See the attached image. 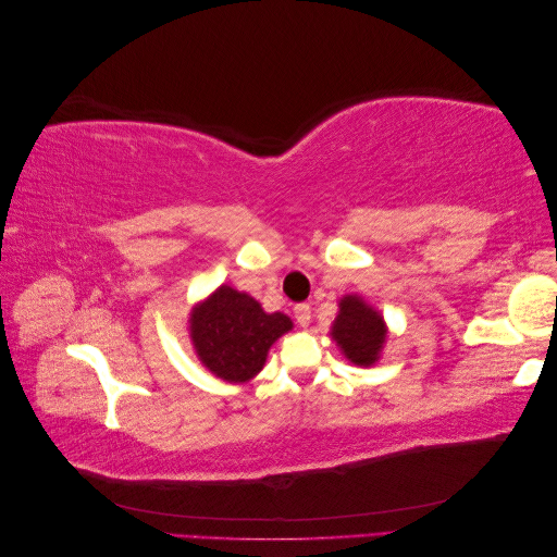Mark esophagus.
Segmentation results:
<instances>
[{
	"mask_svg": "<svg viewBox=\"0 0 557 557\" xmlns=\"http://www.w3.org/2000/svg\"><path fill=\"white\" fill-rule=\"evenodd\" d=\"M295 318H297V323L301 327H307L311 323V307L309 305H297L295 307Z\"/></svg>",
	"mask_w": 557,
	"mask_h": 557,
	"instance_id": "34e87169",
	"label": "esophagus"
}]
</instances>
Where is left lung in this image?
<instances>
[{
  "label": "left lung",
  "instance_id": "obj_1",
  "mask_svg": "<svg viewBox=\"0 0 557 557\" xmlns=\"http://www.w3.org/2000/svg\"><path fill=\"white\" fill-rule=\"evenodd\" d=\"M330 334L352 364L369 367L379 360L387 330L374 307L358 295H346L339 301V315L334 318Z\"/></svg>",
  "mask_w": 557,
  "mask_h": 557
}]
</instances>
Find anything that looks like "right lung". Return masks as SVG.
Instances as JSON below:
<instances>
[{
  "label": "right lung",
  "mask_w": 557,
  "mask_h": 557,
  "mask_svg": "<svg viewBox=\"0 0 557 557\" xmlns=\"http://www.w3.org/2000/svg\"><path fill=\"white\" fill-rule=\"evenodd\" d=\"M293 330V320L264 313L260 301L221 285L190 313V339L197 358L211 374L230 383L258 376L272 344Z\"/></svg>",
  "instance_id": "right-lung-1"
}]
</instances>
